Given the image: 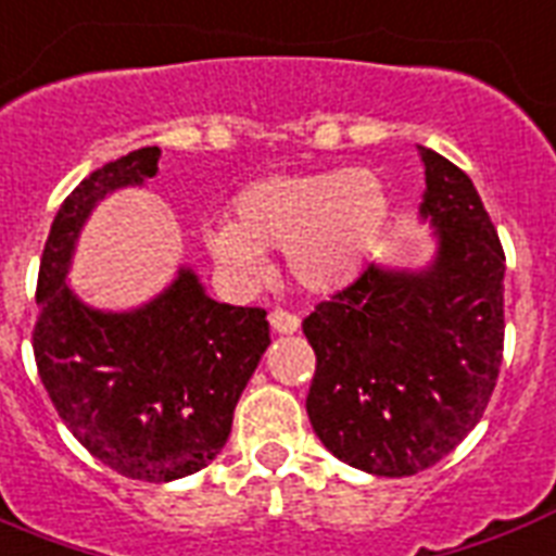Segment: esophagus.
<instances>
[{
  "mask_svg": "<svg viewBox=\"0 0 556 556\" xmlns=\"http://www.w3.org/2000/svg\"><path fill=\"white\" fill-rule=\"evenodd\" d=\"M270 326H274V332L291 334L300 329V317H296L294 312H286V308H274V312H270Z\"/></svg>",
  "mask_w": 556,
  "mask_h": 556,
  "instance_id": "34e87169",
  "label": "esophagus"
}]
</instances>
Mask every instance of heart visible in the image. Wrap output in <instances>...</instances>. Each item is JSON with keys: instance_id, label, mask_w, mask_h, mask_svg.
<instances>
[{"instance_id": "heart-1", "label": "heart", "mask_w": 556, "mask_h": 556, "mask_svg": "<svg viewBox=\"0 0 556 556\" xmlns=\"http://www.w3.org/2000/svg\"><path fill=\"white\" fill-rule=\"evenodd\" d=\"M391 212L381 177L367 168L277 175L236 198L232 224L203 230V244L241 282L265 277V250H286L296 286L329 294L362 270Z\"/></svg>"}]
</instances>
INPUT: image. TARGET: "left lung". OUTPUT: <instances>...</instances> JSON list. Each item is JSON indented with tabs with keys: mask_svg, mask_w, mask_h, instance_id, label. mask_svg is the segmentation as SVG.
Returning <instances> with one entry per match:
<instances>
[{
	"mask_svg": "<svg viewBox=\"0 0 556 556\" xmlns=\"http://www.w3.org/2000/svg\"><path fill=\"white\" fill-rule=\"evenodd\" d=\"M422 218L429 270L367 265L303 320L315 350L306 410L338 460L417 476L484 417L504 353V250L472 180L431 148Z\"/></svg>",
	"mask_w": 556,
	"mask_h": 556,
	"instance_id": "obj_1",
	"label": "left lung"
}]
</instances>
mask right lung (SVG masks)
I'll list each match as a JSON object with an SVG mask.
<instances>
[{
	"instance_id": "right-lung-1",
	"label": "right lung",
	"mask_w": 556,
	"mask_h": 556,
	"mask_svg": "<svg viewBox=\"0 0 556 556\" xmlns=\"http://www.w3.org/2000/svg\"><path fill=\"white\" fill-rule=\"evenodd\" d=\"M160 148H139L84 177L54 215L37 274L34 362L54 410L92 457L137 481H175L210 464L270 344L265 308L203 294L192 270L154 303L113 315L66 286L72 248L92 206L156 175Z\"/></svg>"
}]
</instances>
